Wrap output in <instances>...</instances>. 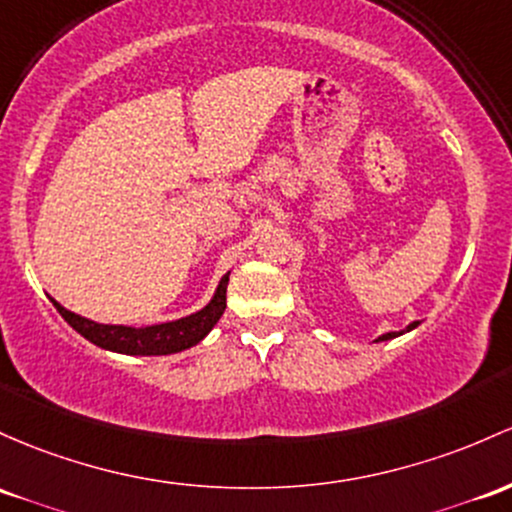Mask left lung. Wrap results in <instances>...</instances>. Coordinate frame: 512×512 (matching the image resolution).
I'll return each instance as SVG.
<instances>
[{
    "label": "left lung",
    "instance_id": "obj_1",
    "mask_svg": "<svg viewBox=\"0 0 512 512\" xmlns=\"http://www.w3.org/2000/svg\"><path fill=\"white\" fill-rule=\"evenodd\" d=\"M415 325H418V323H411L406 330H401V333H386V335H381V338H376V340H379V342L381 340H393V338H398V335H403V333H408V330H413Z\"/></svg>",
    "mask_w": 512,
    "mask_h": 512
}]
</instances>
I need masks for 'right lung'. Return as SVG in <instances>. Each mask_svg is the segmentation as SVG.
Wrapping results in <instances>:
<instances>
[{
    "label": "right lung",
    "instance_id": "1",
    "mask_svg": "<svg viewBox=\"0 0 512 512\" xmlns=\"http://www.w3.org/2000/svg\"><path fill=\"white\" fill-rule=\"evenodd\" d=\"M230 274V272H228ZM228 274H223V279L218 282L216 294L206 303L201 311L192 313L187 318L170 320V323L160 325H148V328H131V325H104L94 323V320L77 316V313L67 311L53 299V306L58 308V313L63 316L82 338L94 342L97 347L104 350L121 352V355H174V352H182L194 347L196 342H201L206 335L211 333L213 325L218 323V318L226 311V289H228Z\"/></svg>",
    "mask_w": 512,
    "mask_h": 512
}]
</instances>
